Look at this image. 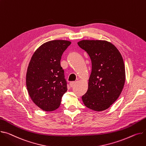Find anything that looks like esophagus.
<instances>
[{"label": "esophagus", "mask_w": 146, "mask_h": 146, "mask_svg": "<svg viewBox=\"0 0 146 146\" xmlns=\"http://www.w3.org/2000/svg\"><path fill=\"white\" fill-rule=\"evenodd\" d=\"M75 84H76V82H72L70 83V86L71 87H73V86H74Z\"/></svg>", "instance_id": "1"}]
</instances>
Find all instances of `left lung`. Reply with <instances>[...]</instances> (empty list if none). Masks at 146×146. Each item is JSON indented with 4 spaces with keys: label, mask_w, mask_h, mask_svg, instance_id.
Returning <instances> with one entry per match:
<instances>
[{
    "label": "left lung",
    "mask_w": 146,
    "mask_h": 146,
    "mask_svg": "<svg viewBox=\"0 0 146 146\" xmlns=\"http://www.w3.org/2000/svg\"><path fill=\"white\" fill-rule=\"evenodd\" d=\"M77 44L89 54L92 66L83 102L91 110L104 111L117 100L123 90L125 80L123 57L117 47L106 40H82Z\"/></svg>",
    "instance_id": "obj_1"
}]
</instances>
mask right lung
<instances>
[{"instance_id": "obj_1", "label": "right lung", "mask_w": 146, "mask_h": 146, "mask_svg": "<svg viewBox=\"0 0 146 146\" xmlns=\"http://www.w3.org/2000/svg\"><path fill=\"white\" fill-rule=\"evenodd\" d=\"M70 44L65 40L47 42L37 48L29 62L26 77L27 92L33 102L44 111L59 108L67 92L60 60Z\"/></svg>"}]
</instances>
